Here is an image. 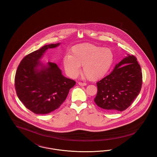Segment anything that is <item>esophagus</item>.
<instances>
[{
    "mask_svg": "<svg viewBox=\"0 0 157 157\" xmlns=\"http://www.w3.org/2000/svg\"><path fill=\"white\" fill-rule=\"evenodd\" d=\"M78 85H80V86H85L86 85V83H83V82H79L78 83Z\"/></svg>",
    "mask_w": 157,
    "mask_h": 157,
    "instance_id": "esophagus-1",
    "label": "esophagus"
}]
</instances>
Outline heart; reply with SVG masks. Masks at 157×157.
Listing matches in <instances>:
<instances>
[{"label": "heart", "mask_w": 157, "mask_h": 157, "mask_svg": "<svg viewBox=\"0 0 157 157\" xmlns=\"http://www.w3.org/2000/svg\"><path fill=\"white\" fill-rule=\"evenodd\" d=\"M114 60V54L108 48L85 43L75 45L71 49V55L63 58V65L69 76L77 77L82 70L90 81H97L108 72Z\"/></svg>", "instance_id": "b5f03b06"}]
</instances>
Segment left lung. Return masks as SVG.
Instances as JSON below:
<instances>
[{"label": "left lung", "instance_id": "obj_1", "mask_svg": "<svg viewBox=\"0 0 157 157\" xmlns=\"http://www.w3.org/2000/svg\"><path fill=\"white\" fill-rule=\"evenodd\" d=\"M142 84V71L137 59L128 55L109 75L97 83V95L94 101L108 112L123 111L139 95Z\"/></svg>", "mask_w": 157, "mask_h": 157}]
</instances>
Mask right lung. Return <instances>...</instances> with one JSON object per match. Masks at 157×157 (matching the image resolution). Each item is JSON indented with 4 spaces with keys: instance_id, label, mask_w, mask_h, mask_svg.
<instances>
[{
    "instance_id": "obj_1",
    "label": "right lung",
    "mask_w": 157,
    "mask_h": 157,
    "mask_svg": "<svg viewBox=\"0 0 157 157\" xmlns=\"http://www.w3.org/2000/svg\"><path fill=\"white\" fill-rule=\"evenodd\" d=\"M60 45H46L23 58L15 78L16 94L26 108L36 114H46L58 109L67 97L75 81L65 77L58 65L40 62L48 49Z\"/></svg>"
}]
</instances>
